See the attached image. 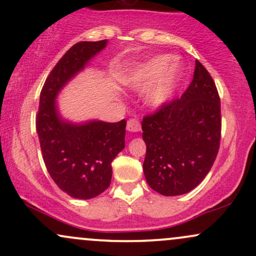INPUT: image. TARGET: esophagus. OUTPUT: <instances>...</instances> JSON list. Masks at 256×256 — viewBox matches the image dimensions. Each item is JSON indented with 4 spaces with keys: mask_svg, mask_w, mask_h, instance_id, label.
Segmentation results:
<instances>
[{
    "mask_svg": "<svg viewBox=\"0 0 256 256\" xmlns=\"http://www.w3.org/2000/svg\"><path fill=\"white\" fill-rule=\"evenodd\" d=\"M126 128H128V132H140V122L136 119H130L128 122V125H126Z\"/></svg>",
    "mask_w": 256,
    "mask_h": 256,
    "instance_id": "esophagus-1",
    "label": "esophagus"
}]
</instances>
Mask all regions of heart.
Instances as JSON below:
<instances>
[{"mask_svg": "<svg viewBox=\"0 0 256 256\" xmlns=\"http://www.w3.org/2000/svg\"><path fill=\"white\" fill-rule=\"evenodd\" d=\"M166 60L164 58H155L143 64L136 73L128 78V83L134 89L142 91L156 78L154 84L146 91V101L150 107H161L168 101L173 86L176 83V68L174 67H165ZM162 73L160 74V72Z\"/></svg>", "mask_w": 256, "mask_h": 256, "instance_id": "b5f03b06", "label": "heart"}]
</instances>
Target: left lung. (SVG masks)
<instances>
[{
	"label": "left lung",
	"mask_w": 256,
	"mask_h": 256,
	"mask_svg": "<svg viewBox=\"0 0 256 256\" xmlns=\"http://www.w3.org/2000/svg\"><path fill=\"white\" fill-rule=\"evenodd\" d=\"M142 130L146 144L143 171L152 190L178 196L204 180L219 152L222 112L216 83L198 60L180 98L146 116Z\"/></svg>",
	"instance_id": "8db88e82"
}]
</instances>
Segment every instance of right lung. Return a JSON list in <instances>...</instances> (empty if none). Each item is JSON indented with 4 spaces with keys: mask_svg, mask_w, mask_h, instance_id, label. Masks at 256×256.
Wrapping results in <instances>:
<instances>
[{
    "mask_svg": "<svg viewBox=\"0 0 256 256\" xmlns=\"http://www.w3.org/2000/svg\"><path fill=\"white\" fill-rule=\"evenodd\" d=\"M106 46L107 40L76 43L55 64L40 91L36 128L44 164L55 184L74 198H96L110 186L112 161L125 146V119L71 124L60 118L55 104L64 85Z\"/></svg>",
    "mask_w": 256,
    "mask_h": 256,
    "instance_id": "add662e5",
    "label": "right lung"
}]
</instances>
